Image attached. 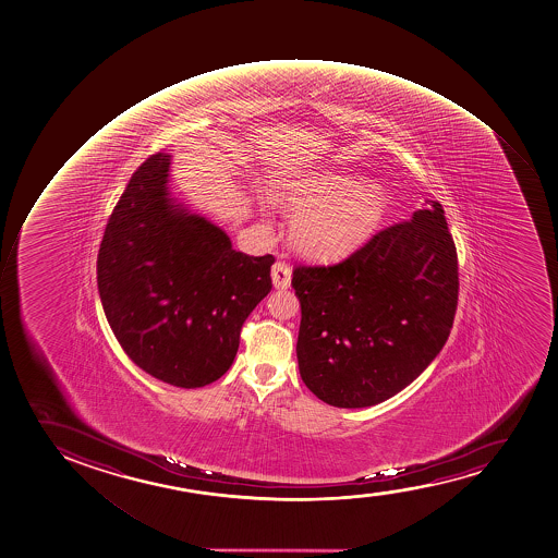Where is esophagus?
Instances as JSON below:
<instances>
[{"label":"esophagus","mask_w":558,"mask_h":558,"mask_svg":"<svg viewBox=\"0 0 558 558\" xmlns=\"http://www.w3.org/2000/svg\"><path fill=\"white\" fill-rule=\"evenodd\" d=\"M270 276H272V283H275L276 289H288L291 286V267L283 264V262H276L272 265Z\"/></svg>","instance_id":"34e87169"}]
</instances>
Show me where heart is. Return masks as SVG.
<instances>
[{
	"instance_id": "b5f03b06",
	"label": "heart",
	"mask_w": 558,
	"mask_h": 558,
	"mask_svg": "<svg viewBox=\"0 0 558 558\" xmlns=\"http://www.w3.org/2000/svg\"><path fill=\"white\" fill-rule=\"evenodd\" d=\"M276 202L296 211L289 241L302 256L336 259L360 248L383 226L389 194L378 182L320 170L282 183Z\"/></svg>"
}]
</instances>
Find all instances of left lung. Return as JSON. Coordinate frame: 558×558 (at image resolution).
I'll use <instances>...</instances> for the list:
<instances>
[{
  "instance_id": "obj_1",
  "label": "left lung",
  "mask_w": 558,
  "mask_h": 558,
  "mask_svg": "<svg viewBox=\"0 0 558 558\" xmlns=\"http://www.w3.org/2000/svg\"><path fill=\"white\" fill-rule=\"evenodd\" d=\"M296 357L320 401L365 408L412 384L444 349L458 306V256L444 207L426 202L343 262L296 265Z\"/></svg>"
}]
</instances>
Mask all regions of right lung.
<instances>
[{
  "label": "right lung",
  "instance_id": "add662e5",
  "mask_svg": "<svg viewBox=\"0 0 558 558\" xmlns=\"http://www.w3.org/2000/svg\"><path fill=\"white\" fill-rule=\"evenodd\" d=\"M169 169L157 151L133 172L101 239L98 291L133 364L202 388L230 369L244 320L272 288L275 257L233 251L219 226L174 204Z\"/></svg>",
  "mask_w": 558,
  "mask_h": 558
}]
</instances>
